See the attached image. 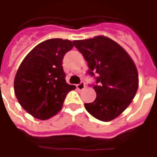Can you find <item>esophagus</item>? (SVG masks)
Instances as JSON below:
<instances>
[{
    "label": "esophagus",
    "mask_w": 157,
    "mask_h": 157,
    "mask_svg": "<svg viewBox=\"0 0 157 157\" xmlns=\"http://www.w3.org/2000/svg\"><path fill=\"white\" fill-rule=\"evenodd\" d=\"M86 87V86H85V83L83 82H81L80 83H78V84H77V88L78 90H80V91H82V90H83Z\"/></svg>",
    "instance_id": "1"
}]
</instances>
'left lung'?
Returning <instances> with one entry per match:
<instances>
[{"mask_svg":"<svg viewBox=\"0 0 157 157\" xmlns=\"http://www.w3.org/2000/svg\"><path fill=\"white\" fill-rule=\"evenodd\" d=\"M94 76L97 93L93 102L85 103L90 115L101 121H110L128 107L138 87V74L129 55L117 42L105 36L74 41Z\"/></svg>","mask_w":157,"mask_h":157,"instance_id":"1","label":"left lung"}]
</instances>
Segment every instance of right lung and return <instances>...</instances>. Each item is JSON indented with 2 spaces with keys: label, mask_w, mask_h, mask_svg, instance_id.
Masks as SVG:
<instances>
[{
  "label": "right lung",
  "mask_w": 157,
  "mask_h": 157,
  "mask_svg": "<svg viewBox=\"0 0 157 157\" xmlns=\"http://www.w3.org/2000/svg\"><path fill=\"white\" fill-rule=\"evenodd\" d=\"M74 47L70 40L53 38L37 45L19 65L14 81L16 98L27 112L44 120L61 110L67 93L75 88L68 84L62 60Z\"/></svg>",
  "instance_id": "right-lung-1"
}]
</instances>
